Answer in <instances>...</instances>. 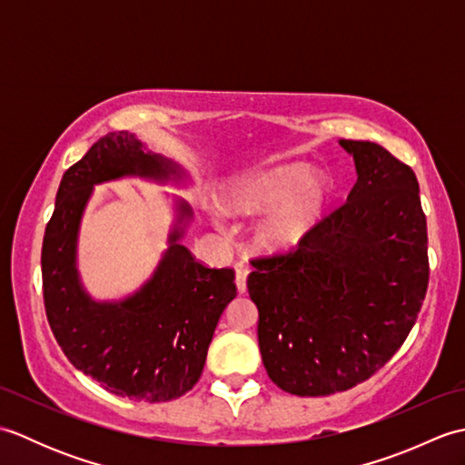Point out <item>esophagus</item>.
Wrapping results in <instances>:
<instances>
[{
	"label": "esophagus",
	"mask_w": 465,
	"mask_h": 465,
	"mask_svg": "<svg viewBox=\"0 0 465 465\" xmlns=\"http://www.w3.org/2000/svg\"><path fill=\"white\" fill-rule=\"evenodd\" d=\"M248 275H250L248 265L235 263V288H238L240 293H245V290H248Z\"/></svg>",
	"instance_id": "1"
}]
</instances>
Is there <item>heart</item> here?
Returning <instances> with one entry per match:
<instances>
[{
    "instance_id": "heart-1",
    "label": "heart",
    "mask_w": 465,
    "mask_h": 465,
    "mask_svg": "<svg viewBox=\"0 0 465 465\" xmlns=\"http://www.w3.org/2000/svg\"><path fill=\"white\" fill-rule=\"evenodd\" d=\"M331 197L333 183L328 175L292 163L235 177L222 205L230 213L260 215L253 225L255 245L270 253H285L308 238Z\"/></svg>"
}]
</instances>
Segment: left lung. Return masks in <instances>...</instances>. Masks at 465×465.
<instances>
[{
    "label": "left lung",
    "instance_id": "8db88e82",
    "mask_svg": "<svg viewBox=\"0 0 465 465\" xmlns=\"http://www.w3.org/2000/svg\"><path fill=\"white\" fill-rule=\"evenodd\" d=\"M358 182L298 250L252 262L258 341L270 380L295 396L365 381L406 341L428 290L418 177L373 142H338Z\"/></svg>",
    "mask_w": 465,
    "mask_h": 465
}]
</instances>
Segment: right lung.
Wrapping results in <instances>:
<instances>
[{
	"instance_id": "1",
	"label": "right lung",
	"mask_w": 465,
	"mask_h": 465,
	"mask_svg": "<svg viewBox=\"0 0 465 465\" xmlns=\"http://www.w3.org/2000/svg\"><path fill=\"white\" fill-rule=\"evenodd\" d=\"M140 177L183 190L187 170L130 132L100 137L64 173L42 248L47 322L67 360L104 390L135 401H170L200 380L215 325L235 298L233 270L195 262L182 240L192 205L172 195L167 248L140 288L117 300H95L77 268L80 227L95 185Z\"/></svg>"
}]
</instances>
